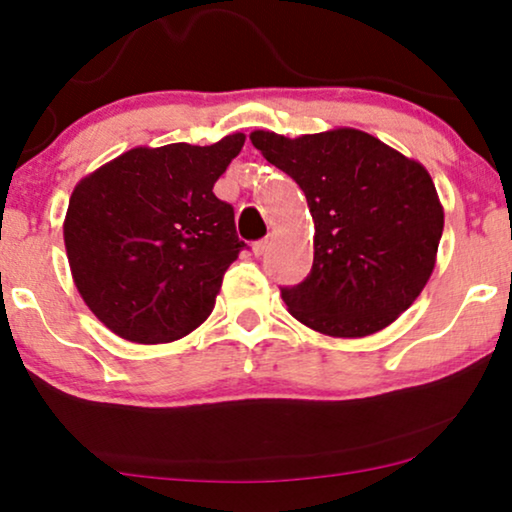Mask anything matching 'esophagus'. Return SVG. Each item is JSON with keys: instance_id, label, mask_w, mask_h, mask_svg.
I'll return each mask as SVG.
<instances>
[{"instance_id": "34e87169", "label": "esophagus", "mask_w": 512, "mask_h": 512, "mask_svg": "<svg viewBox=\"0 0 512 512\" xmlns=\"http://www.w3.org/2000/svg\"><path fill=\"white\" fill-rule=\"evenodd\" d=\"M268 249H270V240H258L254 247H251V251H254V256H263Z\"/></svg>"}]
</instances>
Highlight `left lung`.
Wrapping results in <instances>:
<instances>
[{"label":"left lung","instance_id":"obj_1","mask_svg":"<svg viewBox=\"0 0 512 512\" xmlns=\"http://www.w3.org/2000/svg\"><path fill=\"white\" fill-rule=\"evenodd\" d=\"M251 144L303 188L314 221L305 282L282 289L291 317L331 338H366L401 317L436 268L445 212L431 174L356 128Z\"/></svg>","mask_w":512,"mask_h":512}]
</instances>
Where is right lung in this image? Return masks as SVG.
Wrapping results in <instances>:
<instances>
[{
  "label": "right lung",
  "instance_id": "add662e5",
  "mask_svg": "<svg viewBox=\"0 0 512 512\" xmlns=\"http://www.w3.org/2000/svg\"><path fill=\"white\" fill-rule=\"evenodd\" d=\"M242 146V132L209 146H135L74 186L62 223L69 270L118 338L172 342L212 314L244 247L214 184Z\"/></svg>",
  "mask_w": 512,
  "mask_h": 512
}]
</instances>
